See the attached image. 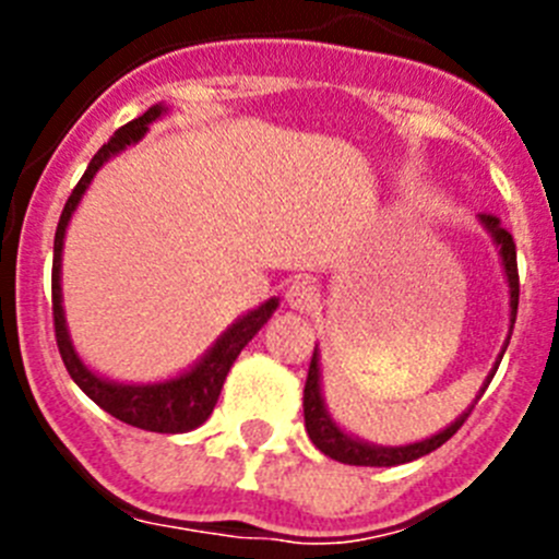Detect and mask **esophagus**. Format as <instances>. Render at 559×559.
Segmentation results:
<instances>
[{"label": "esophagus", "mask_w": 559, "mask_h": 559, "mask_svg": "<svg viewBox=\"0 0 559 559\" xmlns=\"http://www.w3.org/2000/svg\"><path fill=\"white\" fill-rule=\"evenodd\" d=\"M285 299H288V305L294 310H302V313H308V310H313L316 302H319V288L310 283L308 276H299V280H294V283L288 285V294H285Z\"/></svg>", "instance_id": "1"}]
</instances>
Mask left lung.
I'll return each instance as SVG.
<instances>
[{"mask_svg": "<svg viewBox=\"0 0 559 559\" xmlns=\"http://www.w3.org/2000/svg\"><path fill=\"white\" fill-rule=\"evenodd\" d=\"M481 224L487 226V231H490L492 240H496L498 249H501L503 271H507V283H510V308H512L510 322L515 324L518 294H521V283H518L515 240H512L510 231L503 229L498 215L481 212ZM507 344H510V341H507ZM501 358H503V353H501ZM498 364H501V360H498ZM496 369L490 372V378H487L484 389L490 386V380H492V374H496ZM484 389H481V394H484ZM481 394H478V397H481ZM478 397H476V403H478ZM476 403H473V406H476ZM473 406L467 408V412H464L456 423H451L445 431H439L437 437L423 439V442H414V445H403V448H378V445H367V442H358V439L341 431L333 419H330L328 408H324V400H322V386H319V358H316V349H313V358H310L308 380H305V431H308L310 442H313V445L319 448L324 456L335 459V462H344V464H360V467H392V464L414 462V459L437 451L439 445H445L448 439H451L453 433L464 426V419L471 417Z\"/></svg>", "mask_w": 559, "mask_h": 559, "instance_id": "obj_1", "label": "left lung"}]
</instances>
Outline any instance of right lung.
I'll return each mask as SVG.
<instances>
[{"mask_svg":"<svg viewBox=\"0 0 559 559\" xmlns=\"http://www.w3.org/2000/svg\"><path fill=\"white\" fill-rule=\"evenodd\" d=\"M165 108L153 106L147 108L142 117L131 120L128 126H122L120 131L114 133L111 140L95 153V159L88 162L86 173L81 176V181L75 185L72 195L67 199L61 212V221H58L56 229V251H52V324H56V341L58 353L63 358V367H67L69 378L75 380L78 386L95 400L103 412H108L111 417L122 419L128 426L142 428V431H156V433H185L199 428L201 423H206V417L212 414L215 403H218V394L224 389L226 372L231 369L235 358L240 355V349L249 344L257 335V330L263 328L271 319V313L276 310V299H269L265 305H260L257 310H251L249 316H243L240 322L231 324L224 335L218 338V344L204 355L201 364L190 369V372L179 374V378L165 380V383H151V386H122V383H111V380L97 378L95 372H88L83 367V360L78 358V353L72 349V341H69L67 322H63V308H61V249H63V235H67V224L75 212L78 201L86 192L88 181L95 179V173L100 170L103 162L114 153H120L122 147L133 145L136 140H142L156 117H162Z\"/></svg>","mask_w":559,"mask_h":559,"instance_id":"1","label":"right lung"}]
</instances>
